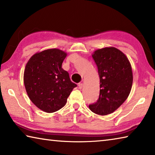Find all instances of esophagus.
Wrapping results in <instances>:
<instances>
[{
    "label": "esophagus",
    "mask_w": 155,
    "mask_h": 155,
    "mask_svg": "<svg viewBox=\"0 0 155 155\" xmlns=\"http://www.w3.org/2000/svg\"><path fill=\"white\" fill-rule=\"evenodd\" d=\"M78 88H79V89H82V87H83V83H78Z\"/></svg>",
    "instance_id": "1"
}]
</instances>
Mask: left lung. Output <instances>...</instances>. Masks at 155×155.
Wrapping results in <instances>:
<instances>
[{
    "label": "left lung",
    "instance_id": "1",
    "mask_svg": "<svg viewBox=\"0 0 155 155\" xmlns=\"http://www.w3.org/2000/svg\"><path fill=\"white\" fill-rule=\"evenodd\" d=\"M100 77V96L89 105L91 111L106 115L114 112L127 100L133 85V72L127 57L115 47L98 49L92 54Z\"/></svg>",
    "mask_w": 155,
    "mask_h": 155
}]
</instances>
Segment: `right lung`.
Listing matches in <instances>:
<instances>
[{"label": "right lung", "mask_w": 155, "mask_h": 155, "mask_svg": "<svg viewBox=\"0 0 155 155\" xmlns=\"http://www.w3.org/2000/svg\"><path fill=\"white\" fill-rule=\"evenodd\" d=\"M67 53L57 48L36 52L25 66L24 83L28 98L46 113L64 107L73 89L69 74L61 68Z\"/></svg>", "instance_id": "add662e5"}]
</instances>
